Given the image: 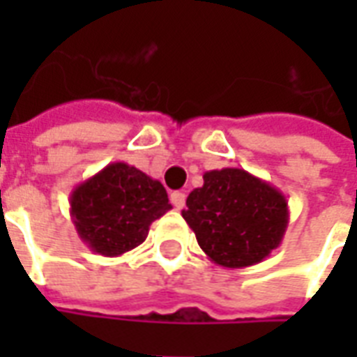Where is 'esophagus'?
Listing matches in <instances>:
<instances>
[{
    "label": "esophagus",
    "instance_id": "esophagus-1",
    "mask_svg": "<svg viewBox=\"0 0 357 357\" xmlns=\"http://www.w3.org/2000/svg\"><path fill=\"white\" fill-rule=\"evenodd\" d=\"M170 201L176 208L181 210L183 206H185V193H181V191H174V193L170 195Z\"/></svg>",
    "mask_w": 357,
    "mask_h": 357
}]
</instances>
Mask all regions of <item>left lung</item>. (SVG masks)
Returning a JSON list of instances; mask_svg holds the SVG:
<instances>
[{"label":"left lung","instance_id":"8db88e82","mask_svg":"<svg viewBox=\"0 0 357 357\" xmlns=\"http://www.w3.org/2000/svg\"><path fill=\"white\" fill-rule=\"evenodd\" d=\"M181 212L199 247L218 266L248 268L275 250L289 225L284 195L241 168L204 172Z\"/></svg>","mask_w":357,"mask_h":357}]
</instances>
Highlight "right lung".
Wrapping results in <instances>:
<instances>
[{
	"mask_svg": "<svg viewBox=\"0 0 357 357\" xmlns=\"http://www.w3.org/2000/svg\"><path fill=\"white\" fill-rule=\"evenodd\" d=\"M172 208L158 179L126 162L105 166L70 193V216L95 255L130 252L147 239L151 224Z\"/></svg>",
	"mask_w": 357,
	"mask_h": 357,
	"instance_id": "right-lung-1",
	"label": "right lung"
}]
</instances>
